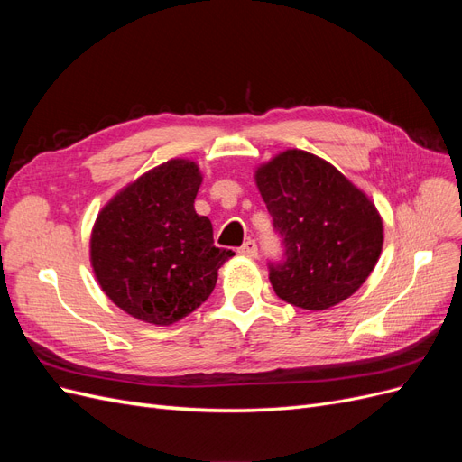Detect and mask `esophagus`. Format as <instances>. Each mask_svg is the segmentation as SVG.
I'll return each mask as SVG.
<instances>
[{
    "label": "esophagus",
    "instance_id": "1",
    "mask_svg": "<svg viewBox=\"0 0 462 462\" xmlns=\"http://www.w3.org/2000/svg\"><path fill=\"white\" fill-rule=\"evenodd\" d=\"M236 253H239V254L245 256V258H256V256H258V246H256L254 241L248 239L239 250H236Z\"/></svg>",
    "mask_w": 462,
    "mask_h": 462
}]
</instances>
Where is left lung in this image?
Listing matches in <instances>:
<instances>
[{
    "instance_id": "8db88e82",
    "label": "left lung",
    "mask_w": 462,
    "mask_h": 462,
    "mask_svg": "<svg viewBox=\"0 0 462 462\" xmlns=\"http://www.w3.org/2000/svg\"><path fill=\"white\" fill-rule=\"evenodd\" d=\"M254 180L285 245V260L270 263L275 295L304 310L355 295L383 246V221L366 192L299 148L258 165Z\"/></svg>"
}]
</instances>
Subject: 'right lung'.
<instances>
[{"mask_svg":"<svg viewBox=\"0 0 462 462\" xmlns=\"http://www.w3.org/2000/svg\"><path fill=\"white\" fill-rule=\"evenodd\" d=\"M197 162L175 158L123 187L97 214L90 263L123 312L171 326L212 295L217 270L235 253L214 246V229L194 212Z\"/></svg>","mask_w":462,"mask_h":462,"instance_id":"right-lung-1","label":"right lung"}]
</instances>
